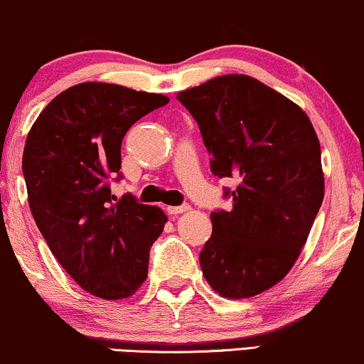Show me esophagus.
Segmentation results:
<instances>
[{"instance_id":"obj_1","label":"esophagus","mask_w":364,"mask_h":364,"mask_svg":"<svg viewBox=\"0 0 364 364\" xmlns=\"http://www.w3.org/2000/svg\"><path fill=\"white\" fill-rule=\"evenodd\" d=\"M191 206L189 205H178V206H166V212L170 215H178L183 212H189Z\"/></svg>"}]
</instances>
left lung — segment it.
I'll return each mask as SVG.
<instances>
[{
  "mask_svg": "<svg viewBox=\"0 0 364 364\" xmlns=\"http://www.w3.org/2000/svg\"><path fill=\"white\" fill-rule=\"evenodd\" d=\"M196 119L215 177L232 208L212 212L199 253L203 276L229 299L259 295L299 259L324 196L321 147L307 114L245 74L218 76L177 95Z\"/></svg>",
  "mask_w": 364,
  "mask_h": 364,
  "instance_id": "1",
  "label": "left lung"
}]
</instances>
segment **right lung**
<instances>
[{
  "label": "right lung",
  "instance_id": "right-lung-1",
  "mask_svg": "<svg viewBox=\"0 0 364 364\" xmlns=\"http://www.w3.org/2000/svg\"><path fill=\"white\" fill-rule=\"evenodd\" d=\"M170 99L109 83H81L57 95L27 135L22 171L38 229L83 290L127 299L146 281L149 250L165 228L158 206L119 201L121 142L132 124Z\"/></svg>",
  "mask_w": 364,
  "mask_h": 364
}]
</instances>
